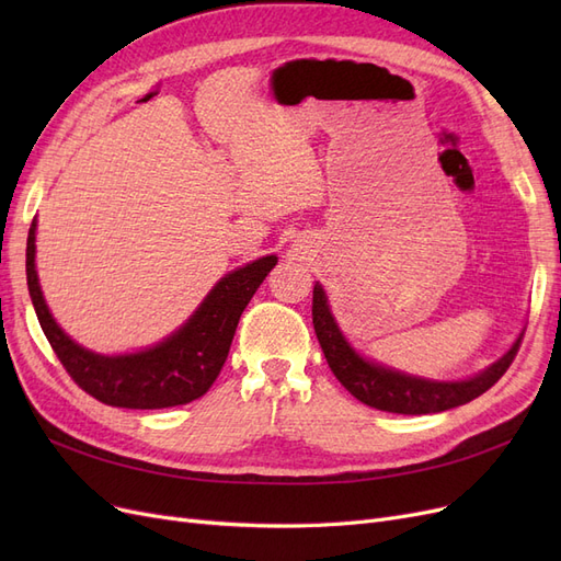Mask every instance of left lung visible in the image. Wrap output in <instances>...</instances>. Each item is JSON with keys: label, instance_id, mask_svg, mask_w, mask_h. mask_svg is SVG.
Returning <instances> with one entry per match:
<instances>
[{"label": "left lung", "instance_id": "left-lung-1", "mask_svg": "<svg viewBox=\"0 0 561 561\" xmlns=\"http://www.w3.org/2000/svg\"><path fill=\"white\" fill-rule=\"evenodd\" d=\"M313 330L330 369L348 393L375 407V410L393 414H435L482 396L511 367L524 336V332H519L513 346L496 363L478 371V375L458 381H437L407 375V371L365 358V355L355 351L342 328H339L330 309L325 287L320 283L313 285Z\"/></svg>", "mask_w": 561, "mask_h": 561}]
</instances>
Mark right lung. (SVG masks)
Masks as SVG:
<instances>
[{
	"mask_svg": "<svg viewBox=\"0 0 561 561\" xmlns=\"http://www.w3.org/2000/svg\"><path fill=\"white\" fill-rule=\"evenodd\" d=\"M27 290L39 325L70 377L95 400L126 410H163L203 393L222 369L241 313L257 293L276 254L229 271L203 297L198 309L159 344L135 353L105 355L77 344L48 311L37 276V217L32 219L25 252Z\"/></svg>",
	"mask_w": 561,
	"mask_h": 561,
	"instance_id": "1",
	"label": "right lung"
}]
</instances>
